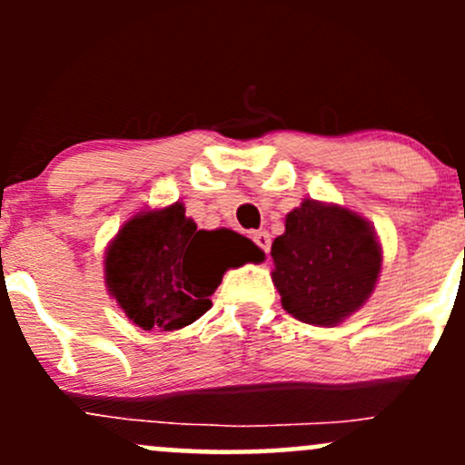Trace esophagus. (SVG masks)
<instances>
[{
    "mask_svg": "<svg viewBox=\"0 0 465 465\" xmlns=\"http://www.w3.org/2000/svg\"><path fill=\"white\" fill-rule=\"evenodd\" d=\"M253 242L258 244V247L262 249L266 255H269V251H271V233L269 232H253Z\"/></svg>",
    "mask_w": 465,
    "mask_h": 465,
    "instance_id": "1",
    "label": "esophagus"
}]
</instances>
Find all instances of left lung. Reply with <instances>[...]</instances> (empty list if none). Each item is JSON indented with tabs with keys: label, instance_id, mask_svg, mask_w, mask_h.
<instances>
[{
	"label": "left lung",
	"instance_id": "obj_1",
	"mask_svg": "<svg viewBox=\"0 0 465 465\" xmlns=\"http://www.w3.org/2000/svg\"><path fill=\"white\" fill-rule=\"evenodd\" d=\"M271 255L284 311L314 325L341 323L359 311L382 264L365 218L312 199L286 216V232L273 240Z\"/></svg>",
	"mask_w": 465,
	"mask_h": 465
}]
</instances>
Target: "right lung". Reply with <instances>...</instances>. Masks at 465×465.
I'll list each match as a JSON object with an SVG mask.
<instances>
[{
    "label": "right lung",
    "mask_w": 465,
    "mask_h": 465,
    "mask_svg": "<svg viewBox=\"0 0 465 465\" xmlns=\"http://www.w3.org/2000/svg\"><path fill=\"white\" fill-rule=\"evenodd\" d=\"M264 253L232 229H196L183 203L133 216L104 255L106 288L142 330H179L210 311L227 269Z\"/></svg>",
    "instance_id": "1"
}]
</instances>
